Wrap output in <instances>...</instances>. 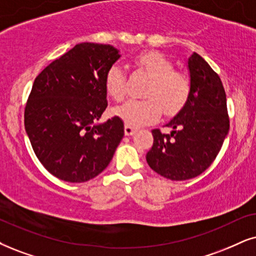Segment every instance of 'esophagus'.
<instances>
[{
  "mask_svg": "<svg viewBox=\"0 0 256 256\" xmlns=\"http://www.w3.org/2000/svg\"><path fill=\"white\" fill-rule=\"evenodd\" d=\"M136 131H137V128H134V126L128 125V124L125 125V134L126 136H132Z\"/></svg>",
  "mask_w": 256,
  "mask_h": 256,
  "instance_id": "34e87169",
  "label": "esophagus"
}]
</instances>
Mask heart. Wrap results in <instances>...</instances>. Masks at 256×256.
Instances as JSON below:
<instances>
[{"label": "heart", "instance_id": "1", "mask_svg": "<svg viewBox=\"0 0 256 256\" xmlns=\"http://www.w3.org/2000/svg\"><path fill=\"white\" fill-rule=\"evenodd\" d=\"M136 66L146 72L152 82L146 90L148 99H131L116 108V113L126 124L143 125L166 113H174L183 108L190 94V82L186 74L174 70V64L158 52H145L134 60ZM106 90L113 99L120 102L128 93L126 78L120 64L110 67L105 76Z\"/></svg>", "mask_w": 256, "mask_h": 256}]
</instances>
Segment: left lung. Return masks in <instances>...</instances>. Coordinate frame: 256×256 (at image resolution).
Here are the masks:
<instances>
[{"label":"left lung","mask_w":256,"mask_h":256,"mask_svg":"<svg viewBox=\"0 0 256 256\" xmlns=\"http://www.w3.org/2000/svg\"><path fill=\"white\" fill-rule=\"evenodd\" d=\"M189 98L166 126L168 134L152 130L146 154L152 170L171 180L194 178L206 171L221 150L229 131L227 98L220 76L197 53L188 59Z\"/></svg>","instance_id":"left-lung-1"}]
</instances>
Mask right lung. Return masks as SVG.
<instances>
[{
	"mask_svg": "<svg viewBox=\"0 0 256 256\" xmlns=\"http://www.w3.org/2000/svg\"><path fill=\"white\" fill-rule=\"evenodd\" d=\"M120 58L111 44H78L35 79L24 128L41 164L70 183L94 178L124 137L119 117L100 122L108 108L105 76Z\"/></svg>",
	"mask_w": 256,
	"mask_h": 256,
	"instance_id": "obj_1",
	"label": "right lung"
}]
</instances>
